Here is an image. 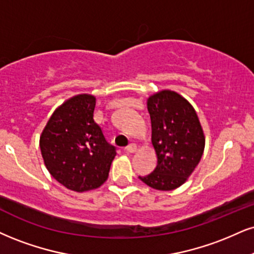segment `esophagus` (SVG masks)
Wrapping results in <instances>:
<instances>
[{"label":"esophagus","mask_w":254,"mask_h":254,"mask_svg":"<svg viewBox=\"0 0 254 254\" xmlns=\"http://www.w3.org/2000/svg\"><path fill=\"white\" fill-rule=\"evenodd\" d=\"M127 152H135L137 150V145L135 144V143H131V144L127 146Z\"/></svg>","instance_id":"obj_1"}]
</instances>
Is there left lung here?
<instances>
[{
  "label": "left lung",
  "instance_id": "1",
  "mask_svg": "<svg viewBox=\"0 0 254 254\" xmlns=\"http://www.w3.org/2000/svg\"><path fill=\"white\" fill-rule=\"evenodd\" d=\"M151 142L157 166L142 182L157 190H173L186 182L203 154L204 136L193 106L174 91H161L148 99Z\"/></svg>",
  "mask_w": 254,
  "mask_h": 254
}]
</instances>
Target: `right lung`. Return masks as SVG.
Instances as JSON below:
<instances>
[{
    "mask_svg": "<svg viewBox=\"0 0 254 254\" xmlns=\"http://www.w3.org/2000/svg\"><path fill=\"white\" fill-rule=\"evenodd\" d=\"M96 98L79 94L59 106L40 137L51 175L74 191L96 189L108 180L116 146L93 119Z\"/></svg>",
    "mask_w": 254,
    "mask_h": 254,
    "instance_id": "obj_1",
    "label": "right lung"
}]
</instances>
